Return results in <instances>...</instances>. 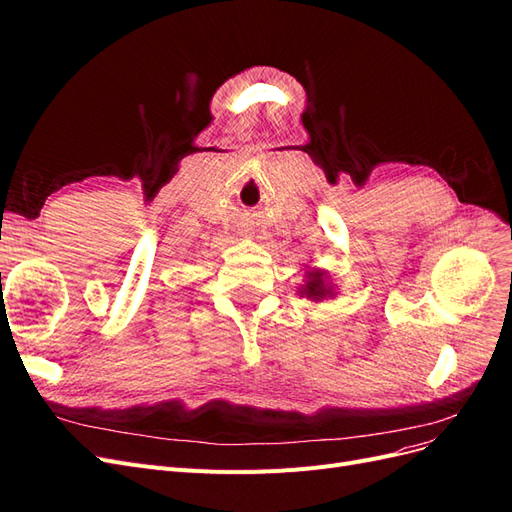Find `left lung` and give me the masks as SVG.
Wrapping results in <instances>:
<instances>
[{
    "mask_svg": "<svg viewBox=\"0 0 512 512\" xmlns=\"http://www.w3.org/2000/svg\"><path fill=\"white\" fill-rule=\"evenodd\" d=\"M303 294H307V299H314V301H320L327 297V294H331V288L324 286V280H322V273L320 271H314L307 275V284H305V290Z\"/></svg>",
    "mask_w": 512,
    "mask_h": 512,
    "instance_id": "8db88e82",
    "label": "left lung"
}]
</instances>
